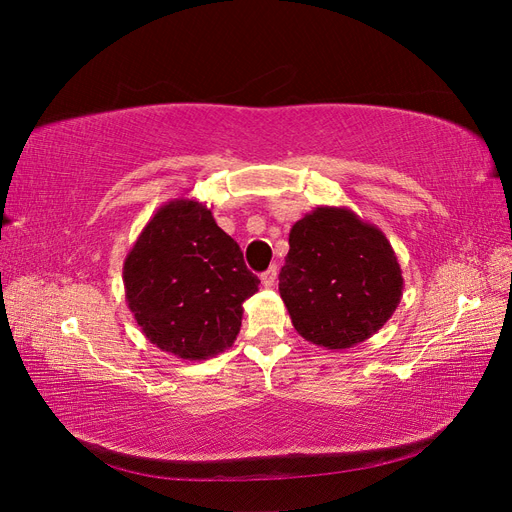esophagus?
Listing matches in <instances>:
<instances>
[{
	"label": "esophagus",
	"mask_w": 512,
	"mask_h": 512,
	"mask_svg": "<svg viewBox=\"0 0 512 512\" xmlns=\"http://www.w3.org/2000/svg\"><path fill=\"white\" fill-rule=\"evenodd\" d=\"M260 280H262V284H265L267 288H273V286H275V280H277V267L273 265L271 269H267L265 273L260 275Z\"/></svg>",
	"instance_id": "esophagus-1"
}]
</instances>
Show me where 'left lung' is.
Instances as JSON below:
<instances>
[{
	"mask_svg": "<svg viewBox=\"0 0 512 512\" xmlns=\"http://www.w3.org/2000/svg\"><path fill=\"white\" fill-rule=\"evenodd\" d=\"M288 243L280 294L307 342L346 350L393 316L404 277L378 226L348 207H316L290 228Z\"/></svg>",
	"mask_w": 512,
	"mask_h": 512,
	"instance_id": "obj_1",
	"label": "left lung"
}]
</instances>
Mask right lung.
<instances>
[{"instance_id": "right-lung-1", "label": "right lung", "mask_w": 512, "mask_h": 512, "mask_svg": "<svg viewBox=\"0 0 512 512\" xmlns=\"http://www.w3.org/2000/svg\"><path fill=\"white\" fill-rule=\"evenodd\" d=\"M258 284L237 241L196 198L162 205L123 260L136 324L153 346L183 361H205L235 344L243 301Z\"/></svg>"}]
</instances>
